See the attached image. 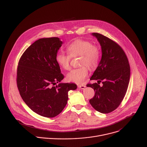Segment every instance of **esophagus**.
Segmentation results:
<instances>
[{"mask_svg":"<svg viewBox=\"0 0 147 147\" xmlns=\"http://www.w3.org/2000/svg\"><path fill=\"white\" fill-rule=\"evenodd\" d=\"M86 86H84V85H78V87L79 88H80V89H81V90H83V89H84L85 88H86Z\"/></svg>","mask_w":147,"mask_h":147,"instance_id":"34e87169","label":"esophagus"}]
</instances>
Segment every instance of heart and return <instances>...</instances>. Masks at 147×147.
<instances>
[{
    "label": "heart",
    "mask_w": 147,
    "mask_h": 147,
    "mask_svg": "<svg viewBox=\"0 0 147 147\" xmlns=\"http://www.w3.org/2000/svg\"><path fill=\"white\" fill-rule=\"evenodd\" d=\"M69 55L59 53L56 56V61L57 64L65 70H69L70 61L72 57L81 56L80 67L73 69L67 76L69 81L76 84H81L88 74V69H95L100 61L101 52L98 45H93L91 41L83 39L76 40L67 47Z\"/></svg>",
    "instance_id": "b5f03b06"
}]
</instances>
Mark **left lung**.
<instances>
[{"instance_id": "1", "label": "left lung", "mask_w": 147, "mask_h": 147, "mask_svg": "<svg viewBox=\"0 0 147 147\" xmlns=\"http://www.w3.org/2000/svg\"><path fill=\"white\" fill-rule=\"evenodd\" d=\"M102 49V58L91 80L98 83L88 84L95 93L90 99L92 107L102 113H109L118 108L126 94L130 77V68L127 57L116 42L100 34H92ZM101 82L103 86L100 87Z\"/></svg>"}]
</instances>
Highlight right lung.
<instances>
[{"instance_id": "right-lung-1", "label": "right lung", "mask_w": 147, "mask_h": 147, "mask_svg": "<svg viewBox=\"0 0 147 147\" xmlns=\"http://www.w3.org/2000/svg\"><path fill=\"white\" fill-rule=\"evenodd\" d=\"M63 44L59 38H40L21 56L17 70V86L27 105L46 117L60 114L67 103L68 92L74 83H56L64 78L56 56Z\"/></svg>"}]
</instances>
